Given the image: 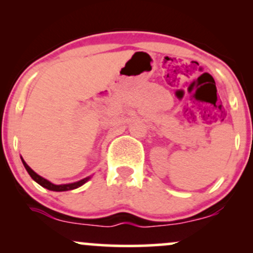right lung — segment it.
I'll list each match as a JSON object with an SVG mask.
<instances>
[{"instance_id":"add662e5","label":"right lung","mask_w":253,"mask_h":253,"mask_svg":"<svg viewBox=\"0 0 253 253\" xmlns=\"http://www.w3.org/2000/svg\"><path fill=\"white\" fill-rule=\"evenodd\" d=\"M24 165H25L26 170H27V172L30 173V176L32 177V178L34 179V181H36L37 183H39V184L42 185V187L46 188V189H48V190H52V191H66V190L76 189V188L81 187V185H83L84 183H85V182L89 179V177H86V178L81 179V181L75 182V183H70V184H60V185H56V184H53V183L48 182L47 179L42 178V177L38 175V173L34 172V171L32 170L31 168L28 167V165L25 163V162H24Z\"/></svg>"}]
</instances>
